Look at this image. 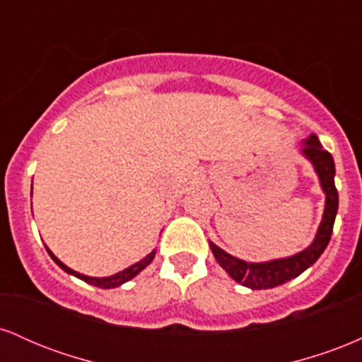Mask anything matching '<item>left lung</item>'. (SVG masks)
<instances>
[{"label":"left lung","mask_w":362,"mask_h":362,"mask_svg":"<svg viewBox=\"0 0 362 362\" xmlns=\"http://www.w3.org/2000/svg\"><path fill=\"white\" fill-rule=\"evenodd\" d=\"M303 153L310 158L311 163L315 165L320 182H322L323 190L327 194L325 202V213H323L322 224L318 228V233L315 242L310 245L306 250H303L296 255L288 257V259L265 262V264H248L240 259H235L230 253L223 252L221 248L211 243L216 260L221 264V267L233 277L235 281L242 282L243 286L252 289H269L276 288V286L284 284L294 277L305 272L310 265H313L322 255L323 250L327 248L330 242L332 231H334L335 214L339 209V194L335 189V163L334 158L327 149L320 146V141L317 136H310L306 139V146L303 148Z\"/></svg>","instance_id":"left-lung-1"}]
</instances>
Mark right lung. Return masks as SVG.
Listing matches in <instances>:
<instances>
[{
  "mask_svg": "<svg viewBox=\"0 0 362 362\" xmlns=\"http://www.w3.org/2000/svg\"><path fill=\"white\" fill-rule=\"evenodd\" d=\"M47 252H49V255L52 257V260L56 262V264L62 269V271H66L68 274H73V276L80 277L81 281L88 282V284H91V286H97V288H103V289L117 288V286L124 284V282H127L129 279H132V277H134V276H138V274L143 271V269L146 267L148 264H151V260L155 259V253H156V250H153L148 257H144L143 260H139L138 264L131 265V267H127L126 271H122V272H119V274H114V276H110V277H88V276H83V274H80V272L73 271V269H69L68 265L62 264V262L57 259V257L54 255L51 250H49V248H47Z\"/></svg>",
  "mask_w": 362,
  "mask_h": 362,
  "instance_id": "add662e5",
  "label": "right lung"
}]
</instances>
